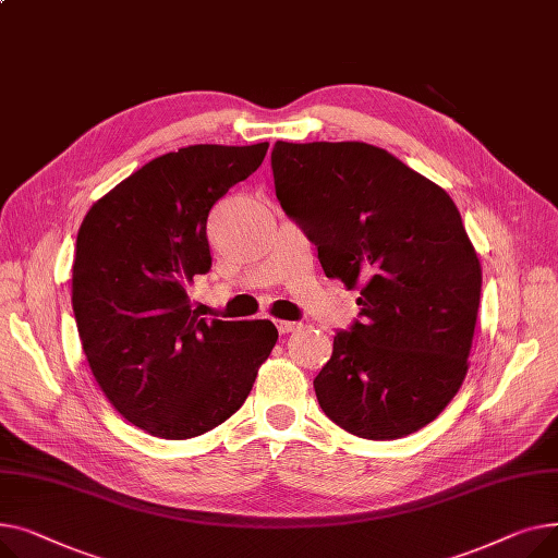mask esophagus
<instances>
[{"label": "esophagus", "instance_id": "obj_1", "mask_svg": "<svg viewBox=\"0 0 558 558\" xmlns=\"http://www.w3.org/2000/svg\"><path fill=\"white\" fill-rule=\"evenodd\" d=\"M277 329H279V333H294V331H300L302 329V322H286V319H277Z\"/></svg>", "mask_w": 558, "mask_h": 558}]
</instances>
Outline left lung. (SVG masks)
<instances>
[{
  "label": "left lung",
  "mask_w": 558,
  "mask_h": 558,
  "mask_svg": "<svg viewBox=\"0 0 558 558\" xmlns=\"http://www.w3.org/2000/svg\"><path fill=\"white\" fill-rule=\"evenodd\" d=\"M272 173L324 275L360 290V319L336 333L313 380L319 408L363 439L416 433L469 372L482 268L460 211L441 186L363 142H277Z\"/></svg>",
  "instance_id": "left-lung-1"
}]
</instances>
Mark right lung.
Segmentation results:
<instances>
[{"instance_id":"1","label":"right lung","mask_w":558,"mask_h":558,"mask_svg":"<svg viewBox=\"0 0 558 558\" xmlns=\"http://www.w3.org/2000/svg\"><path fill=\"white\" fill-rule=\"evenodd\" d=\"M268 146L198 144L155 157L78 229L72 306L85 357L114 410L153 437L191 439L227 421L279 338L270 319L207 322L186 294L211 268V207Z\"/></svg>"}]
</instances>
